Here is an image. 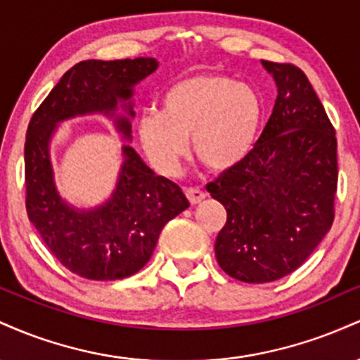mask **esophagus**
Segmentation results:
<instances>
[{
	"label": "esophagus",
	"mask_w": 360,
	"mask_h": 360,
	"mask_svg": "<svg viewBox=\"0 0 360 360\" xmlns=\"http://www.w3.org/2000/svg\"><path fill=\"white\" fill-rule=\"evenodd\" d=\"M184 193H186V196H188L189 203H191V205L201 203V201H203L206 198V193L200 188H186Z\"/></svg>",
	"instance_id": "esophagus-1"
}]
</instances>
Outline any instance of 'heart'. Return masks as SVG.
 Segmentation results:
<instances>
[{"label": "heart", "mask_w": 360, "mask_h": 360, "mask_svg": "<svg viewBox=\"0 0 360 360\" xmlns=\"http://www.w3.org/2000/svg\"><path fill=\"white\" fill-rule=\"evenodd\" d=\"M160 111L139 120L140 146L162 174H172L191 137L196 159L214 172L237 167L257 142L264 100L254 86L226 74L203 72L172 82L160 98Z\"/></svg>", "instance_id": "b5f03b06"}]
</instances>
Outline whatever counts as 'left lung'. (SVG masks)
<instances>
[{
	"instance_id": "left-lung-1",
	"label": "left lung",
	"mask_w": 360,
	"mask_h": 360,
	"mask_svg": "<svg viewBox=\"0 0 360 360\" xmlns=\"http://www.w3.org/2000/svg\"><path fill=\"white\" fill-rule=\"evenodd\" d=\"M278 86L250 155L206 186L225 206L218 264L243 283H271L307 260L333 223L337 139L300 68L260 60Z\"/></svg>"
}]
</instances>
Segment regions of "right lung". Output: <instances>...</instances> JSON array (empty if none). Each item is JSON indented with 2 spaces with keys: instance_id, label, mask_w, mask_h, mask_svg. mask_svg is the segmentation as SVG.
Returning a JSON list of instances; mask_svg holds the SVG:
<instances>
[{
  "instance_id": "1",
  "label": "right lung",
  "mask_w": 360,
  "mask_h": 360,
  "mask_svg": "<svg viewBox=\"0 0 360 360\" xmlns=\"http://www.w3.org/2000/svg\"><path fill=\"white\" fill-rule=\"evenodd\" d=\"M157 68L154 57L82 60L60 77L28 123V218L62 266L81 278L115 281L134 276L150 259L164 225L189 206L179 186L157 176L128 143L122 147L123 164L113 193L100 206L68 203L53 179L51 142L59 123L105 115L122 139L131 142L134 88Z\"/></svg>"
}]
</instances>
